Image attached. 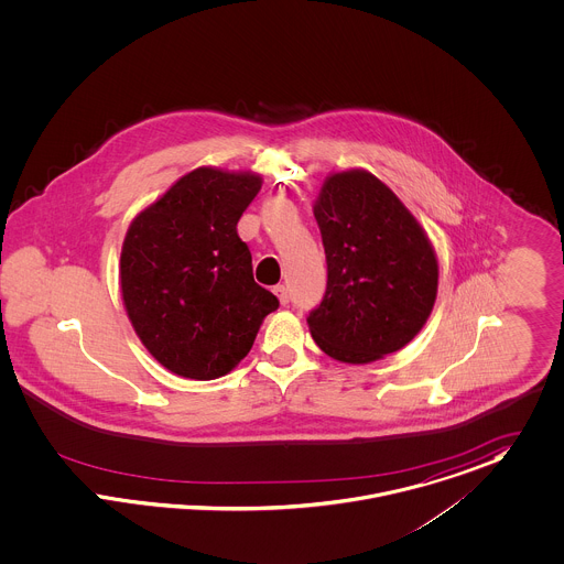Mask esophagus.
Masks as SVG:
<instances>
[{"instance_id": "esophagus-1", "label": "esophagus", "mask_w": 564, "mask_h": 564, "mask_svg": "<svg viewBox=\"0 0 564 564\" xmlns=\"http://www.w3.org/2000/svg\"><path fill=\"white\" fill-rule=\"evenodd\" d=\"M272 292L276 294V299H279V303H281V305H288V303H290V292H288V288H285V285H274V288H272Z\"/></svg>"}]
</instances>
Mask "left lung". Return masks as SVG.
I'll use <instances>...</instances> for the list:
<instances>
[{
    "mask_svg": "<svg viewBox=\"0 0 564 564\" xmlns=\"http://www.w3.org/2000/svg\"><path fill=\"white\" fill-rule=\"evenodd\" d=\"M328 281L307 317L335 361L364 366L404 348L437 301L435 249L406 205L370 171L330 173L313 203Z\"/></svg>",
    "mask_w": 564,
    "mask_h": 564,
    "instance_id": "obj_1",
    "label": "left lung"
}]
</instances>
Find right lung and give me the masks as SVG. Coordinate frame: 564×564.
<instances>
[{
	"mask_svg": "<svg viewBox=\"0 0 564 564\" xmlns=\"http://www.w3.org/2000/svg\"><path fill=\"white\" fill-rule=\"evenodd\" d=\"M261 175L200 166L129 225L121 249L127 317L158 364L192 380L229 375L252 348L272 292L252 279L238 220Z\"/></svg>",
	"mask_w": 564,
	"mask_h": 564,
	"instance_id": "obj_1",
	"label": "right lung"
}]
</instances>
